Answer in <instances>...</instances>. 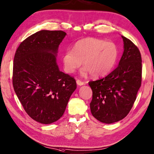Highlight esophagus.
Returning a JSON list of instances; mask_svg holds the SVG:
<instances>
[{
  "label": "esophagus",
  "instance_id": "1",
  "mask_svg": "<svg viewBox=\"0 0 154 154\" xmlns=\"http://www.w3.org/2000/svg\"><path fill=\"white\" fill-rule=\"evenodd\" d=\"M76 82H77V84L79 85V86H83V85L84 84V82H82L81 80H79V79H77Z\"/></svg>",
  "mask_w": 154,
  "mask_h": 154
}]
</instances>
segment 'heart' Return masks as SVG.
I'll return each mask as SVG.
<instances>
[{"mask_svg": "<svg viewBox=\"0 0 154 154\" xmlns=\"http://www.w3.org/2000/svg\"><path fill=\"white\" fill-rule=\"evenodd\" d=\"M117 46L110 41L94 38H87L75 44L73 50H67L63 55L64 69L67 73H74L82 64L85 66L82 75L90 72L97 77L106 75L115 65L118 58Z\"/></svg>", "mask_w": 154, "mask_h": 154, "instance_id": "heart-1", "label": "heart"}]
</instances>
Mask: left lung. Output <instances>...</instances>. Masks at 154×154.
Segmentation results:
<instances>
[{
  "label": "left lung",
  "mask_w": 154,
  "mask_h": 154,
  "mask_svg": "<svg viewBox=\"0 0 154 154\" xmlns=\"http://www.w3.org/2000/svg\"><path fill=\"white\" fill-rule=\"evenodd\" d=\"M123 54L119 66L107 76L88 82L92 90L91 113L102 123L110 124L128 115L142 82V58L138 48L122 36Z\"/></svg>",
  "instance_id": "8db88e82"
}]
</instances>
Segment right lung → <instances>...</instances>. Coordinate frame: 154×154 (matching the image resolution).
I'll use <instances>...</instances> for the list:
<instances>
[{
	"label": "right lung",
	"instance_id": "add662e5",
	"mask_svg": "<svg viewBox=\"0 0 154 154\" xmlns=\"http://www.w3.org/2000/svg\"><path fill=\"white\" fill-rule=\"evenodd\" d=\"M63 31L42 30L26 38L17 48L12 82L26 114L50 124L62 116L77 88L75 78L60 71L56 63Z\"/></svg>",
	"mask_w": 154,
	"mask_h": 154
}]
</instances>
